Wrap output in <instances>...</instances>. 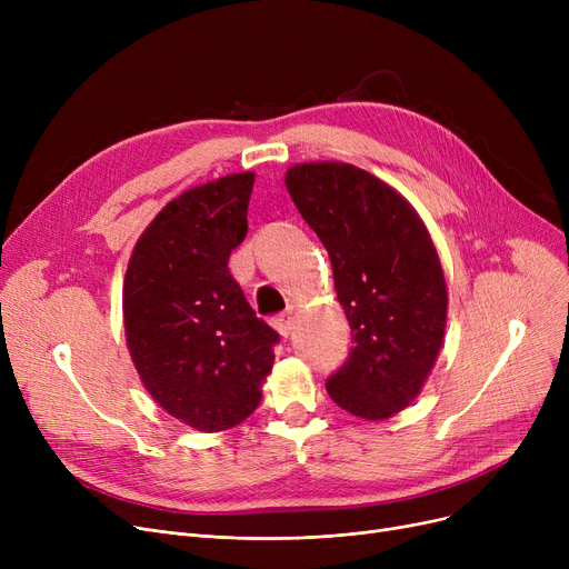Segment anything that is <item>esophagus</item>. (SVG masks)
Returning a JSON list of instances; mask_svg holds the SVG:
<instances>
[{
  "label": "esophagus",
  "instance_id": "esophagus-1",
  "mask_svg": "<svg viewBox=\"0 0 569 569\" xmlns=\"http://www.w3.org/2000/svg\"><path fill=\"white\" fill-rule=\"evenodd\" d=\"M274 327H277V332H279L281 337H290L292 330H295V311H288V313L279 316V318L274 320Z\"/></svg>",
  "mask_w": 569,
  "mask_h": 569
}]
</instances>
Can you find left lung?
I'll use <instances>...</instances> for the list:
<instances>
[{"instance_id":"8db88e82","label":"left lung","mask_w":569,"mask_h":569,"mask_svg":"<svg viewBox=\"0 0 569 569\" xmlns=\"http://www.w3.org/2000/svg\"><path fill=\"white\" fill-rule=\"evenodd\" d=\"M286 189L330 253L352 332L327 395L362 420H387L422 392L442 348L447 283L433 239L397 189L357 166L297 163Z\"/></svg>"}]
</instances>
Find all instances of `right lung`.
<instances>
[{
    "label": "right lung",
    "mask_w": 569,
    "mask_h": 569,
    "mask_svg": "<svg viewBox=\"0 0 569 569\" xmlns=\"http://www.w3.org/2000/svg\"><path fill=\"white\" fill-rule=\"evenodd\" d=\"M253 182V172H234L170 200L138 237L124 274V335L144 390L202 433L242 425L274 365L279 335L228 269L249 230Z\"/></svg>",
    "instance_id": "add662e5"
}]
</instances>
